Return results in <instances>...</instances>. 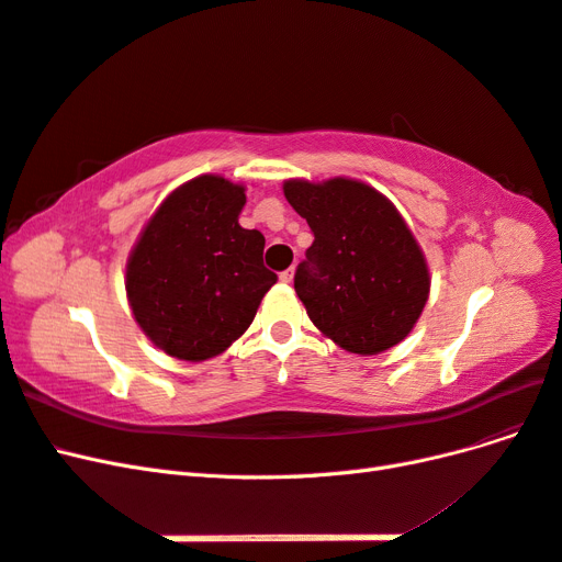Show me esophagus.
<instances>
[{"instance_id": "1", "label": "esophagus", "mask_w": 562, "mask_h": 562, "mask_svg": "<svg viewBox=\"0 0 562 562\" xmlns=\"http://www.w3.org/2000/svg\"><path fill=\"white\" fill-rule=\"evenodd\" d=\"M293 277H295V269H293V267L281 271V274H279V279H281L283 283H293Z\"/></svg>"}]
</instances>
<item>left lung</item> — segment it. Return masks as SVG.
Here are the masks:
<instances>
[{"mask_svg": "<svg viewBox=\"0 0 562 562\" xmlns=\"http://www.w3.org/2000/svg\"><path fill=\"white\" fill-rule=\"evenodd\" d=\"M283 194L314 232L295 271V293L314 326L361 356L398 345L415 328L431 279L394 203L351 178L285 180Z\"/></svg>", "mask_w": 562, "mask_h": 562, "instance_id": "8db88e82", "label": "left lung"}]
</instances>
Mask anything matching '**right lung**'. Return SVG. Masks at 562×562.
I'll list each match as a JSON object with an SVG mask.
<instances>
[{
    "label": "right lung",
    "mask_w": 562,
    "mask_h": 562,
    "mask_svg": "<svg viewBox=\"0 0 562 562\" xmlns=\"http://www.w3.org/2000/svg\"><path fill=\"white\" fill-rule=\"evenodd\" d=\"M244 203V184L199 176L161 201L128 255L133 316L173 359L223 353L277 283L262 265L265 236L239 225Z\"/></svg>",
    "instance_id": "add662e5"
}]
</instances>
